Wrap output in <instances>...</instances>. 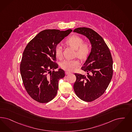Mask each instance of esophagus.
Segmentation results:
<instances>
[{
    "instance_id": "esophagus-1",
    "label": "esophagus",
    "mask_w": 132,
    "mask_h": 132,
    "mask_svg": "<svg viewBox=\"0 0 132 132\" xmlns=\"http://www.w3.org/2000/svg\"><path fill=\"white\" fill-rule=\"evenodd\" d=\"M70 73H71L70 72H68V71H66V72H65V74H66V75H68V74H70Z\"/></svg>"
}]
</instances>
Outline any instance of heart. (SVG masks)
<instances>
[{
    "mask_svg": "<svg viewBox=\"0 0 132 132\" xmlns=\"http://www.w3.org/2000/svg\"><path fill=\"white\" fill-rule=\"evenodd\" d=\"M66 43L70 47L76 50L75 55L79 59L85 60L88 58L91 52L92 46L88 41H84L83 38L77 35H73L69 37ZM56 56L61 58L62 55V47L60 45H57L55 49ZM80 65L78 59L65 60L60 63V67L67 71H73Z\"/></svg>",
    "mask_w": 132,
    "mask_h": 132,
    "instance_id": "heart-1",
    "label": "heart"
}]
</instances>
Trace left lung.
Wrapping results in <instances>:
<instances>
[{
  "mask_svg": "<svg viewBox=\"0 0 132 132\" xmlns=\"http://www.w3.org/2000/svg\"><path fill=\"white\" fill-rule=\"evenodd\" d=\"M74 32L87 37L92 45L91 52L81 69L86 76L75 73L74 85L76 94L82 100L90 102L105 92L113 75V61L110 49L103 38L93 29L79 27Z\"/></svg>",
  "mask_w": 132,
  "mask_h": 132,
  "instance_id": "8db88e82",
  "label": "left lung"
}]
</instances>
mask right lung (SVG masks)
<instances>
[{
    "label": "right lung",
    "mask_w": 132,
    "mask_h": 132,
    "mask_svg": "<svg viewBox=\"0 0 132 132\" xmlns=\"http://www.w3.org/2000/svg\"><path fill=\"white\" fill-rule=\"evenodd\" d=\"M72 31L44 30L27 44L23 52L20 64L22 82L27 93L39 103H47L57 94L58 81L65 77V72L54 70L58 67L55 49Z\"/></svg>",
    "instance_id": "obj_1"
}]
</instances>
